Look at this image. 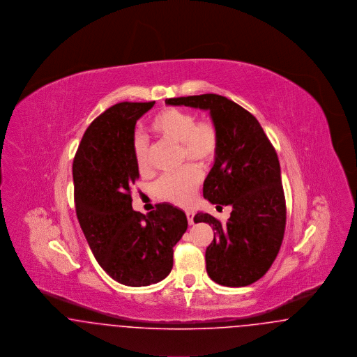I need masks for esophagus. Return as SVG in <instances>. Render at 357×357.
Returning a JSON list of instances; mask_svg holds the SVG:
<instances>
[{"mask_svg": "<svg viewBox=\"0 0 357 357\" xmlns=\"http://www.w3.org/2000/svg\"><path fill=\"white\" fill-rule=\"evenodd\" d=\"M186 215L188 225H194V215H195V213L194 211H187Z\"/></svg>", "mask_w": 357, "mask_h": 357, "instance_id": "esophagus-1", "label": "esophagus"}]
</instances>
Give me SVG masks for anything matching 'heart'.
Instances as JSON below:
<instances>
[{
    "label": "heart",
    "instance_id": "heart-1",
    "mask_svg": "<svg viewBox=\"0 0 357 357\" xmlns=\"http://www.w3.org/2000/svg\"><path fill=\"white\" fill-rule=\"evenodd\" d=\"M151 130L163 140L181 144L182 159L191 160L201 167L210 165L218 151L220 136L217 127L208 120H198L191 114L178 108H166L151 120ZM132 153L136 167L140 172L151 169V147L146 136L136 134L132 140ZM202 181V174L195 166L188 165L178 174L162 176L155 191L159 198L171 204H191Z\"/></svg>",
    "mask_w": 357,
    "mask_h": 357
}]
</instances>
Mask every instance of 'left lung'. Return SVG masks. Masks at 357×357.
Here are the masks:
<instances>
[{
	"mask_svg": "<svg viewBox=\"0 0 357 357\" xmlns=\"http://www.w3.org/2000/svg\"><path fill=\"white\" fill-rule=\"evenodd\" d=\"M166 104L208 111L217 127L220 146L204 179V197L233 210L225 225L207 213H198L194 222L215 230L206 249L208 277L223 287H248L269 271L285 233L287 206L275 150L258 120L225 96L174 98Z\"/></svg>",
	"mask_w": 357,
	"mask_h": 357,
	"instance_id": "1",
	"label": "left lung"
}]
</instances>
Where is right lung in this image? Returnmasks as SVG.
I'll return each instance as SVG.
<instances>
[{
  "label": "right lung",
  "mask_w": 357,
  "mask_h": 357,
  "mask_svg": "<svg viewBox=\"0 0 357 357\" xmlns=\"http://www.w3.org/2000/svg\"><path fill=\"white\" fill-rule=\"evenodd\" d=\"M155 102L112 105L86 128L73 159L76 215L102 271L127 287H147L172 269V248L187 230L186 214L170 204L147 215L132 210L139 179L132 153L135 124Z\"/></svg>",
  "instance_id": "add662e5"
}]
</instances>
